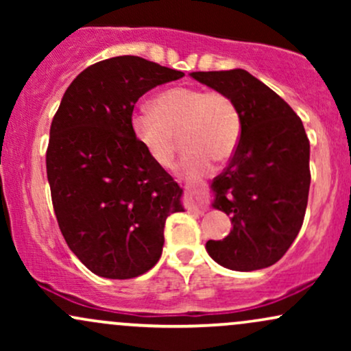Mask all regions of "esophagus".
Segmentation results:
<instances>
[{"mask_svg":"<svg viewBox=\"0 0 351 351\" xmlns=\"http://www.w3.org/2000/svg\"><path fill=\"white\" fill-rule=\"evenodd\" d=\"M186 189H188V193H191L195 188H193L191 184H186ZM191 209H193V211H195V213H198V215H204V208L199 206V204H193Z\"/></svg>","mask_w":351,"mask_h":351,"instance_id":"obj_1","label":"esophagus"}]
</instances>
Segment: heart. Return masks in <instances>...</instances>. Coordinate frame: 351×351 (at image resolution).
<instances>
[{
  "instance_id": "1",
  "label": "heart",
  "mask_w": 351,
  "mask_h": 351,
  "mask_svg": "<svg viewBox=\"0 0 351 351\" xmlns=\"http://www.w3.org/2000/svg\"><path fill=\"white\" fill-rule=\"evenodd\" d=\"M130 130L140 147L158 167H170L183 138L184 155L178 170L189 180L206 176L215 160L224 163L234 155L243 132L236 102L221 90L178 86L160 92L152 108L130 117Z\"/></svg>"
}]
</instances>
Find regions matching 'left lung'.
Wrapping results in <instances>:
<instances>
[{"label":"left lung","mask_w":351,"mask_h":351,"mask_svg":"<svg viewBox=\"0 0 351 351\" xmlns=\"http://www.w3.org/2000/svg\"><path fill=\"white\" fill-rule=\"evenodd\" d=\"M236 102L243 132L228 168L211 183V206L231 216L223 241H208L213 261L231 271L269 267L287 252L304 223L310 143L302 120L272 88L244 69L191 72Z\"/></svg>","instance_id":"left-lung-1"}]
</instances>
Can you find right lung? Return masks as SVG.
<instances>
[{"label":"right lung","mask_w":351,"mask_h":351,"mask_svg":"<svg viewBox=\"0 0 351 351\" xmlns=\"http://www.w3.org/2000/svg\"><path fill=\"white\" fill-rule=\"evenodd\" d=\"M183 75L138 56L100 60L72 80L52 120V206L71 251L100 277L150 271L162 256L165 221L184 211L183 189L130 130L136 100Z\"/></svg>","instance_id":"add662e5"}]
</instances>
